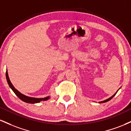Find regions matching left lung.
Instances as JSON below:
<instances>
[{
    "label": "left lung",
    "mask_w": 131,
    "mask_h": 131,
    "mask_svg": "<svg viewBox=\"0 0 131 131\" xmlns=\"http://www.w3.org/2000/svg\"><path fill=\"white\" fill-rule=\"evenodd\" d=\"M116 93H117V91H116V93L115 94H113V95L112 96V97H109V98L108 99H107V100H104V101H101V102H100V103H104V102H107V101H110L111 100V99H112L113 97V96H115V94H116Z\"/></svg>",
    "instance_id": "left-lung-1"
}]
</instances>
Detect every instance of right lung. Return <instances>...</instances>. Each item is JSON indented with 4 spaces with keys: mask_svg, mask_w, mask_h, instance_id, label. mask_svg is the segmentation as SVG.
<instances>
[{
    "mask_svg": "<svg viewBox=\"0 0 131 131\" xmlns=\"http://www.w3.org/2000/svg\"><path fill=\"white\" fill-rule=\"evenodd\" d=\"M6 78H7V82L8 83L10 87L12 89V90L14 91V93L16 94V95L20 99V100H21L24 102H27V103L35 104V103H38V102H40V101H46L48 100V99H49V96L45 97V98H35V97H30L26 96L24 95V94L20 93L19 91H18L15 87H14V86L13 85L12 83H11V82L10 81L8 74L7 70V71H6Z\"/></svg>",
    "mask_w": 131,
    "mask_h": 131,
    "instance_id": "obj_1",
    "label": "right lung"
}]
</instances>
